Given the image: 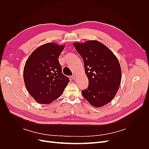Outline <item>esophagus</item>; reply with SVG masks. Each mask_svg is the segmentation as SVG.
<instances>
[{
    "instance_id": "obj_1",
    "label": "esophagus",
    "mask_w": 149,
    "mask_h": 149,
    "mask_svg": "<svg viewBox=\"0 0 149 149\" xmlns=\"http://www.w3.org/2000/svg\"><path fill=\"white\" fill-rule=\"evenodd\" d=\"M75 78H76V75H75V74H74V75L71 77V79H72V80H74V79H75Z\"/></svg>"
}]
</instances>
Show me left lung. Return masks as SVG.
Masks as SVG:
<instances>
[{
	"label": "left lung",
	"instance_id": "1",
	"mask_svg": "<svg viewBox=\"0 0 149 149\" xmlns=\"http://www.w3.org/2000/svg\"><path fill=\"white\" fill-rule=\"evenodd\" d=\"M83 58L89 85L81 91L93 106L102 107L115 97L121 81V69L117 57L107 46L97 40L74 43Z\"/></svg>",
	"mask_w": 149,
	"mask_h": 149
}]
</instances>
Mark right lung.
Segmentation results:
<instances>
[{"label": "right lung", "instance_id": "1", "mask_svg": "<svg viewBox=\"0 0 149 149\" xmlns=\"http://www.w3.org/2000/svg\"><path fill=\"white\" fill-rule=\"evenodd\" d=\"M65 45L44 44L34 51L23 69V79L31 96L37 103L48 104L59 98L69 82L62 73L58 57Z\"/></svg>", "mask_w": 149, "mask_h": 149}]
</instances>
